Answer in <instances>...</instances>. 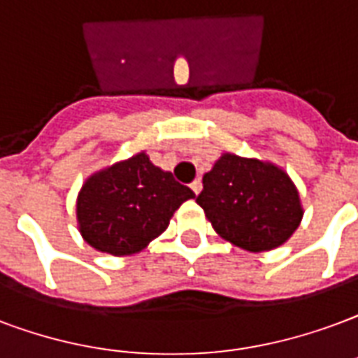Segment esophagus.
<instances>
[{
	"label": "esophagus",
	"instance_id": "34e87169",
	"mask_svg": "<svg viewBox=\"0 0 358 358\" xmlns=\"http://www.w3.org/2000/svg\"><path fill=\"white\" fill-rule=\"evenodd\" d=\"M201 189H203V184H201V180H195L192 184V192L195 193V195H199Z\"/></svg>",
	"mask_w": 358,
	"mask_h": 358
}]
</instances>
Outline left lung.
<instances>
[{
    "label": "left lung",
    "mask_w": 358,
    "mask_h": 358,
    "mask_svg": "<svg viewBox=\"0 0 358 358\" xmlns=\"http://www.w3.org/2000/svg\"><path fill=\"white\" fill-rule=\"evenodd\" d=\"M197 203L214 231L246 252L285 245L303 218L300 192L282 166L229 152L203 176Z\"/></svg>",
    "instance_id": "obj_1"
}]
</instances>
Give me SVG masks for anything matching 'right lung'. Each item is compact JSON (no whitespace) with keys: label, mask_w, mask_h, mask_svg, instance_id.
I'll use <instances>...</instances> for the list:
<instances>
[{"label":"right lung","mask_w":358,"mask_h":358,"mask_svg":"<svg viewBox=\"0 0 358 358\" xmlns=\"http://www.w3.org/2000/svg\"><path fill=\"white\" fill-rule=\"evenodd\" d=\"M195 193L140 152L85 180L76 199L78 229L87 245L112 256H132L165 231Z\"/></svg>","instance_id":"1"}]
</instances>
